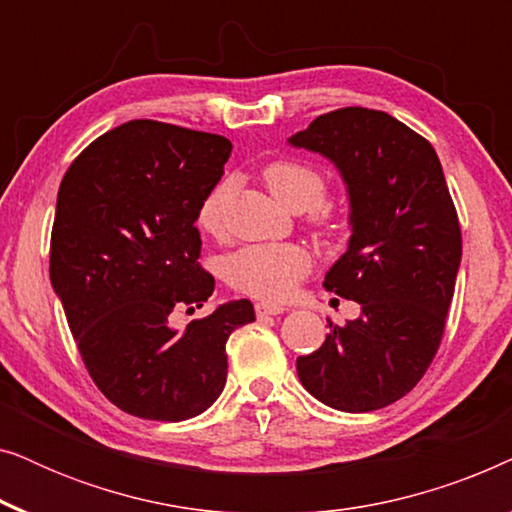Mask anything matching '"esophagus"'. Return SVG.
Here are the masks:
<instances>
[{"label": "esophagus", "mask_w": 512, "mask_h": 512, "mask_svg": "<svg viewBox=\"0 0 512 512\" xmlns=\"http://www.w3.org/2000/svg\"><path fill=\"white\" fill-rule=\"evenodd\" d=\"M286 307L282 305H270V303H256V314L258 317H275V314H282Z\"/></svg>", "instance_id": "obj_1"}]
</instances>
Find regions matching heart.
I'll list each match as a JSON object with an SVG mask.
<instances>
[{
    "label": "heart",
    "mask_w": 512,
    "mask_h": 512,
    "mask_svg": "<svg viewBox=\"0 0 512 512\" xmlns=\"http://www.w3.org/2000/svg\"><path fill=\"white\" fill-rule=\"evenodd\" d=\"M265 184L272 195L291 212L314 209V226L319 235L335 237L342 233L340 216L319 205L328 193L326 174L300 160H275L263 170ZM228 198V184L223 181L200 205L198 223L209 235H219L223 226V205ZM310 272V254L298 244H256L244 247L228 258L226 277L237 291L247 296L279 303L296 291L300 279Z\"/></svg>",
    "instance_id": "b5f03b06"
}]
</instances>
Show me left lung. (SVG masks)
Listing matches in <instances>:
<instances>
[{
  "label": "left lung",
  "mask_w": 512,
  "mask_h": 512,
  "mask_svg": "<svg viewBox=\"0 0 512 512\" xmlns=\"http://www.w3.org/2000/svg\"><path fill=\"white\" fill-rule=\"evenodd\" d=\"M291 146L331 160L349 195V247L326 291L356 300L361 317L298 356L303 387L342 412H370L422 380L445 333L461 263V228L433 146L384 111L317 116Z\"/></svg>",
  "instance_id": "left-lung-1"
}]
</instances>
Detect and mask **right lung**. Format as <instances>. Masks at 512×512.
Here are the masks:
<instances>
[{"label":"right lung","instance_id":"obj_1","mask_svg":"<svg viewBox=\"0 0 512 512\" xmlns=\"http://www.w3.org/2000/svg\"><path fill=\"white\" fill-rule=\"evenodd\" d=\"M230 151L221 135L142 118L97 137L62 177L51 284L97 389L128 415L205 412L226 384L228 335L256 319L230 300L184 333L170 326L214 291L195 221Z\"/></svg>","mask_w":512,"mask_h":512}]
</instances>
